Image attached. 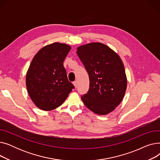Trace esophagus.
<instances>
[{"label": "esophagus", "mask_w": 160, "mask_h": 160, "mask_svg": "<svg viewBox=\"0 0 160 160\" xmlns=\"http://www.w3.org/2000/svg\"><path fill=\"white\" fill-rule=\"evenodd\" d=\"M73 85L74 86V87H75V88H77V85H78L77 81H74V82H73Z\"/></svg>", "instance_id": "34e87169"}]
</instances>
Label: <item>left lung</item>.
<instances>
[{
	"mask_svg": "<svg viewBox=\"0 0 160 160\" xmlns=\"http://www.w3.org/2000/svg\"><path fill=\"white\" fill-rule=\"evenodd\" d=\"M77 53L89 74V88L81 97L91 111L106 115L119 106L127 87V78L120 56L101 43L77 48Z\"/></svg>",
	"mask_w": 160,
	"mask_h": 160,
	"instance_id": "left-lung-1",
	"label": "left lung"
}]
</instances>
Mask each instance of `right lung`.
Segmentation results:
<instances>
[{"label":"right lung","instance_id":"right-lung-1","mask_svg":"<svg viewBox=\"0 0 160 160\" xmlns=\"http://www.w3.org/2000/svg\"><path fill=\"white\" fill-rule=\"evenodd\" d=\"M71 46L54 43L41 48L33 57L26 77L30 98L39 109L54 110L74 88L67 78L63 62Z\"/></svg>","mask_w":160,"mask_h":160}]
</instances>
